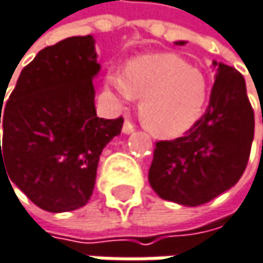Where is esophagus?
I'll use <instances>...</instances> for the list:
<instances>
[{
    "instance_id": "obj_1",
    "label": "esophagus",
    "mask_w": 263,
    "mask_h": 263,
    "mask_svg": "<svg viewBox=\"0 0 263 263\" xmlns=\"http://www.w3.org/2000/svg\"><path fill=\"white\" fill-rule=\"evenodd\" d=\"M122 131H123L125 135H129V134H132V132L135 131V126L132 125L129 120H126V122H125V125H123V129H122Z\"/></svg>"
}]
</instances>
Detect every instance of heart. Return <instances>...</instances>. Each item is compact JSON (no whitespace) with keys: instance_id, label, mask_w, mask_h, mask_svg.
Wrapping results in <instances>:
<instances>
[{"instance_id":"1","label":"heart","mask_w":263,"mask_h":263,"mask_svg":"<svg viewBox=\"0 0 263 263\" xmlns=\"http://www.w3.org/2000/svg\"><path fill=\"white\" fill-rule=\"evenodd\" d=\"M105 87L116 104L125 107L141 99L138 116L143 126L158 138H178L202 117L208 83L176 54L158 52L132 59L125 70H111Z\"/></svg>"}]
</instances>
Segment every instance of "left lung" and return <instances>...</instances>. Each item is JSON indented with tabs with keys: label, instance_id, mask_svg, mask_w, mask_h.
<instances>
[{
	"label": "left lung",
	"instance_id": "8db88e82",
	"mask_svg": "<svg viewBox=\"0 0 263 263\" xmlns=\"http://www.w3.org/2000/svg\"><path fill=\"white\" fill-rule=\"evenodd\" d=\"M185 45V40L175 42ZM215 83L202 119L172 141H158L149 168L156 194L182 206H199L226 193L241 179L254 137V112L244 77L212 61Z\"/></svg>",
	"mask_w": 263,
	"mask_h": 263
}]
</instances>
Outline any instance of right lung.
<instances>
[{
  "label": "right lung",
  "instance_id": "1",
  "mask_svg": "<svg viewBox=\"0 0 263 263\" xmlns=\"http://www.w3.org/2000/svg\"><path fill=\"white\" fill-rule=\"evenodd\" d=\"M99 72L93 36L67 37L22 69L0 111V164L43 211L59 214L87 204L99 156L122 131V117L96 114L93 80Z\"/></svg>",
  "mask_w": 263,
  "mask_h": 263
}]
</instances>
